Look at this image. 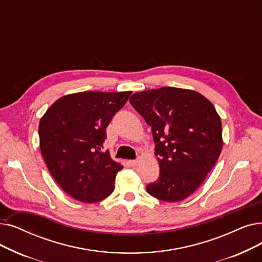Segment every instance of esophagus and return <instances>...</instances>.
Masks as SVG:
<instances>
[{"label": "esophagus", "instance_id": "34e87169", "mask_svg": "<svg viewBox=\"0 0 262 262\" xmlns=\"http://www.w3.org/2000/svg\"><path fill=\"white\" fill-rule=\"evenodd\" d=\"M137 164H138V161H137V159H132V161H129V165H130V166H133V167L137 166Z\"/></svg>", "mask_w": 262, "mask_h": 262}]
</instances>
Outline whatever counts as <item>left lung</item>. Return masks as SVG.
<instances>
[{"mask_svg": "<svg viewBox=\"0 0 262 262\" xmlns=\"http://www.w3.org/2000/svg\"><path fill=\"white\" fill-rule=\"evenodd\" d=\"M132 106L152 128L158 179L146 186L162 201L191 195L214 167L223 147L222 122L209 99L191 90L164 86L132 95Z\"/></svg>", "mask_w": 262, "mask_h": 262, "instance_id": "left-lung-1", "label": "left lung"}]
</instances>
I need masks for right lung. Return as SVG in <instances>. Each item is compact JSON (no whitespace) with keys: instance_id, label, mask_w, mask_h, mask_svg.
<instances>
[{"instance_id":"add662e5","label":"right lung","mask_w":262,"mask_h":262,"mask_svg":"<svg viewBox=\"0 0 262 262\" xmlns=\"http://www.w3.org/2000/svg\"><path fill=\"white\" fill-rule=\"evenodd\" d=\"M132 92H80L61 97L40 119V151L53 179L85 203L107 198L122 165L103 152L106 128Z\"/></svg>"}]
</instances>
